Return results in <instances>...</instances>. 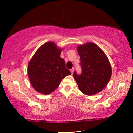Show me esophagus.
<instances>
[{"instance_id": "34e87169", "label": "esophagus", "mask_w": 133, "mask_h": 133, "mask_svg": "<svg viewBox=\"0 0 133 133\" xmlns=\"http://www.w3.org/2000/svg\"><path fill=\"white\" fill-rule=\"evenodd\" d=\"M70 71H71V75H73V71H74V69H73V68H72L71 69H70Z\"/></svg>"}]
</instances>
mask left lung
<instances>
[{"instance_id": "1", "label": "left lung", "mask_w": 133, "mask_h": 133, "mask_svg": "<svg viewBox=\"0 0 133 133\" xmlns=\"http://www.w3.org/2000/svg\"><path fill=\"white\" fill-rule=\"evenodd\" d=\"M80 57L82 73L75 71L73 77L80 90L93 95L106 86L111 76V67L104 52L93 43L81 45L77 49Z\"/></svg>"}]
</instances>
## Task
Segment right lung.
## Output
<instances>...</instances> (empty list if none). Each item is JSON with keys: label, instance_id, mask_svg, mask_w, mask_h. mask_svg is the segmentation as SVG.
I'll return each mask as SVG.
<instances>
[{"label": "right lung", "instance_id": "right-lung-1", "mask_svg": "<svg viewBox=\"0 0 133 133\" xmlns=\"http://www.w3.org/2000/svg\"><path fill=\"white\" fill-rule=\"evenodd\" d=\"M60 53L54 43L48 42L38 49L29 62V80L39 93H51L66 76L71 75L64 59L60 57Z\"/></svg>", "mask_w": 133, "mask_h": 133}]
</instances>
